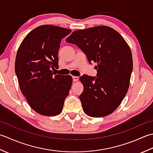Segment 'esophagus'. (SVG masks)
<instances>
[{
	"mask_svg": "<svg viewBox=\"0 0 153 153\" xmlns=\"http://www.w3.org/2000/svg\"><path fill=\"white\" fill-rule=\"evenodd\" d=\"M73 82H77V81L79 80V77H78V76H73Z\"/></svg>",
	"mask_w": 153,
	"mask_h": 153,
	"instance_id": "obj_1",
	"label": "esophagus"
}]
</instances>
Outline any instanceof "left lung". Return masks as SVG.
Here are the masks:
<instances>
[{"mask_svg": "<svg viewBox=\"0 0 153 153\" xmlns=\"http://www.w3.org/2000/svg\"><path fill=\"white\" fill-rule=\"evenodd\" d=\"M66 42L76 45L89 62L97 63V77L83 74L79 96L85 113L93 117L111 114L126 96L133 70L129 45L116 30L105 26L74 31Z\"/></svg>", "mask_w": 153, "mask_h": 153, "instance_id": "1", "label": "left lung"}]
</instances>
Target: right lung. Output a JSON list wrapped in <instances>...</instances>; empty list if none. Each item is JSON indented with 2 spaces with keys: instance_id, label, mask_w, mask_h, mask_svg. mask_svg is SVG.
Here are the masks:
<instances>
[{
  "instance_id": "obj_1",
  "label": "right lung",
  "mask_w": 153,
  "mask_h": 153,
  "mask_svg": "<svg viewBox=\"0 0 153 153\" xmlns=\"http://www.w3.org/2000/svg\"><path fill=\"white\" fill-rule=\"evenodd\" d=\"M71 30L53 25L36 27L18 49L15 72L22 92L33 110L54 116L63 110L73 82L71 75L53 72L59 68L58 51L62 39Z\"/></svg>"
}]
</instances>
